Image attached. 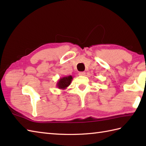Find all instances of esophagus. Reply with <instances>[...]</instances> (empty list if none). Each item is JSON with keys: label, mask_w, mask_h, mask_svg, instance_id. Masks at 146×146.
<instances>
[{"label": "esophagus", "mask_w": 146, "mask_h": 146, "mask_svg": "<svg viewBox=\"0 0 146 146\" xmlns=\"http://www.w3.org/2000/svg\"><path fill=\"white\" fill-rule=\"evenodd\" d=\"M85 72H84V71H82V72H80L79 73H78V75H80V76H85Z\"/></svg>", "instance_id": "obj_1"}]
</instances>
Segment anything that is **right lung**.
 I'll return each instance as SVG.
<instances>
[{
	"instance_id": "1",
	"label": "right lung",
	"mask_w": 146,
	"mask_h": 146,
	"mask_svg": "<svg viewBox=\"0 0 146 146\" xmlns=\"http://www.w3.org/2000/svg\"><path fill=\"white\" fill-rule=\"evenodd\" d=\"M72 80L73 77L71 75L61 77L57 82L56 86L60 90H65L71 84Z\"/></svg>"
}]
</instances>
